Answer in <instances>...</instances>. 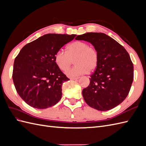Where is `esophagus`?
Here are the masks:
<instances>
[{
	"mask_svg": "<svg viewBox=\"0 0 146 146\" xmlns=\"http://www.w3.org/2000/svg\"><path fill=\"white\" fill-rule=\"evenodd\" d=\"M78 78H79V77H71L70 78V80H78Z\"/></svg>",
	"mask_w": 146,
	"mask_h": 146,
	"instance_id": "1",
	"label": "esophagus"
}]
</instances>
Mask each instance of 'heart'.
<instances>
[{"instance_id":"heart-1","label":"heart","mask_w":146,"mask_h":146,"mask_svg":"<svg viewBox=\"0 0 146 146\" xmlns=\"http://www.w3.org/2000/svg\"><path fill=\"white\" fill-rule=\"evenodd\" d=\"M73 60L74 66L66 72L69 77H77L94 70L99 63L98 52L86 42L76 41L67 47L66 52L58 50L55 55L56 65L63 71L69 69Z\"/></svg>"}]
</instances>
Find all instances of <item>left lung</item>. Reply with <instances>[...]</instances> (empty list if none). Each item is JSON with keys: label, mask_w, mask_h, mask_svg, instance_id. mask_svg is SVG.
<instances>
[{"label": "left lung", "mask_w": 146, "mask_h": 146, "mask_svg": "<svg viewBox=\"0 0 146 146\" xmlns=\"http://www.w3.org/2000/svg\"><path fill=\"white\" fill-rule=\"evenodd\" d=\"M76 40L92 44L98 52L99 63L82 95L90 107L108 111L121 104L133 80V65L129 53L114 39L103 33L78 35Z\"/></svg>", "instance_id": "obj_1"}]
</instances>
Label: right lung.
<instances>
[{
    "instance_id": "right-lung-1",
    "label": "right lung",
    "mask_w": 146,
    "mask_h": 146,
    "mask_svg": "<svg viewBox=\"0 0 146 146\" xmlns=\"http://www.w3.org/2000/svg\"><path fill=\"white\" fill-rule=\"evenodd\" d=\"M76 35L48 33L24 46L16 57L13 80L26 104L45 109L58 102L62 85L69 80L56 65L55 55Z\"/></svg>"
}]
</instances>
